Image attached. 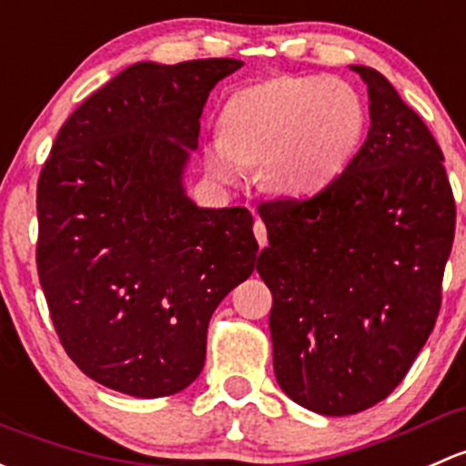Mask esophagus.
Returning <instances> with one entry per match:
<instances>
[{"instance_id":"1","label":"esophagus","mask_w":466,"mask_h":466,"mask_svg":"<svg viewBox=\"0 0 466 466\" xmlns=\"http://www.w3.org/2000/svg\"><path fill=\"white\" fill-rule=\"evenodd\" d=\"M254 237H257L258 246H261V248L268 243V229H266V223H263L261 218L254 220Z\"/></svg>"}]
</instances>
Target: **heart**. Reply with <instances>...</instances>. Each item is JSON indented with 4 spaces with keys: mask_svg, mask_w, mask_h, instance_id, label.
Listing matches in <instances>:
<instances>
[{
    "mask_svg": "<svg viewBox=\"0 0 466 466\" xmlns=\"http://www.w3.org/2000/svg\"><path fill=\"white\" fill-rule=\"evenodd\" d=\"M366 111L339 77L279 76L237 91L220 111V131L203 145L208 171L241 183L258 163L266 189L312 196L326 189L360 147Z\"/></svg>",
    "mask_w": 466,
    "mask_h": 466,
    "instance_id": "1",
    "label": "heart"
}]
</instances>
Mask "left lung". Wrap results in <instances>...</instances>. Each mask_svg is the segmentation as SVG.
<instances>
[{
  "label": "left lung",
  "mask_w": 466,
  "mask_h": 466,
  "mask_svg": "<svg viewBox=\"0 0 466 466\" xmlns=\"http://www.w3.org/2000/svg\"><path fill=\"white\" fill-rule=\"evenodd\" d=\"M364 145L312 198L261 203L270 246L257 270L272 292L274 375L321 415L389 398L427 344L455 232L444 156L429 127L370 66Z\"/></svg>",
  "instance_id": "8db88e82"
}]
</instances>
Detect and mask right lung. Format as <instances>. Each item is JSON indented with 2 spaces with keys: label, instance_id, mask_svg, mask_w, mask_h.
Listing matches in <instances>:
<instances>
[{
  "label": "right lung",
  "instance_id": "1",
  "mask_svg": "<svg viewBox=\"0 0 466 466\" xmlns=\"http://www.w3.org/2000/svg\"><path fill=\"white\" fill-rule=\"evenodd\" d=\"M241 60L138 62L62 125L37 180V274L66 355L165 398L200 375L208 323L254 270L246 208H198L183 174L209 91Z\"/></svg>",
  "mask_w": 466,
  "mask_h": 466
}]
</instances>
